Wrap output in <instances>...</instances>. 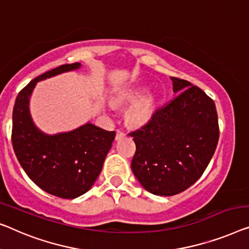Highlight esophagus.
I'll return each mask as SVG.
<instances>
[{"instance_id":"obj_1","label":"esophagus","mask_w":249,"mask_h":249,"mask_svg":"<svg viewBox=\"0 0 249 249\" xmlns=\"http://www.w3.org/2000/svg\"><path fill=\"white\" fill-rule=\"evenodd\" d=\"M124 136H125V133L122 131V129H117V131H116V141L123 139Z\"/></svg>"}]
</instances>
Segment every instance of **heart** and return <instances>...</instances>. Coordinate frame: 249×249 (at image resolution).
Returning <instances> with one entry per match:
<instances>
[{
	"instance_id": "1",
	"label": "heart",
	"mask_w": 249,
	"mask_h": 249,
	"mask_svg": "<svg viewBox=\"0 0 249 249\" xmlns=\"http://www.w3.org/2000/svg\"><path fill=\"white\" fill-rule=\"evenodd\" d=\"M147 91L146 87H139L134 89H127L120 92L116 96V102L124 103L128 101H136L141 97H143ZM154 108L153 98H144L142 101L135 104L128 112V120L131 123L135 125H141L146 123L152 116Z\"/></svg>"
}]
</instances>
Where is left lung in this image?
Returning a JSON list of instances; mask_svg holds the SVG:
<instances>
[{"instance_id":"obj_1","label":"left lung","mask_w":249,"mask_h":249,"mask_svg":"<svg viewBox=\"0 0 249 249\" xmlns=\"http://www.w3.org/2000/svg\"><path fill=\"white\" fill-rule=\"evenodd\" d=\"M171 80L177 97L129 134L136 144L135 178L148 192L164 196L180 194L202 176L219 139L213 99L190 81Z\"/></svg>"}]
</instances>
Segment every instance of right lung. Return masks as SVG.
I'll return each mask as SVG.
<instances>
[{"instance_id":"add662e5","label":"right lung","mask_w":249,"mask_h":249,"mask_svg":"<svg viewBox=\"0 0 249 249\" xmlns=\"http://www.w3.org/2000/svg\"><path fill=\"white\" fill-rule=\"evenodd\" d=\"M80 67L62 65L30 81L18 92L12 115L13 150L24 172L42 190L64 199H75L92 187L116 133L87 122L72 131L47 134L32 120L30 98L39 81Z\"/></svg>"}]
</instances>
